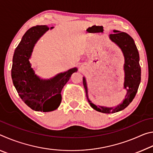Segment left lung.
I'll use <instances>...</instances> for the list:
<instances>
[{
	"instance_id": "8db88e82",
	"label": "left lung",
	"mask_w": 153,
	"mask_h": 153,
	"mask_svg": "<svg viewBox=\"0 0 153 153\" xmlns=\"http://www.w3.org/2000/svg\"><path fill=\"white\" fill-rule=\"evenodd\" d=\"M115 32L109 35L110 40L117 45L124 56L123 70L124 77L123 88L127 91L125 99L115 107H107L104 106H97L91 102L88 95V86L86 77H83L86 97L91 107L98 112L103 113H113L122 111L130 104L138 91L141 80V69L140 66L139 53L133 38L126 32L113 30Z\"/></svg>"
}]
</instances>
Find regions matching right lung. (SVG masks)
<instances>
[{
	"label": "right lung",
	"mask_w": 153,
	"mask_h": 153,
	"mask_svg": "<svg viewBox=\"0 0 153 153\" xmlns=\"http://www.w3.org/2000/svg\"><path fill=\"white\" fill-rule=\"evenodd\" d=\"M48 30L46 25H36L25 33L15 50L11 69L13 83L20 98L32 109L43 112L59 107L62 89L77 71L74 67L50 79H42L35 74L29 59L36 42Z\"/></svg>",
	"instance_id": "obj_1"
}]
</instances>
